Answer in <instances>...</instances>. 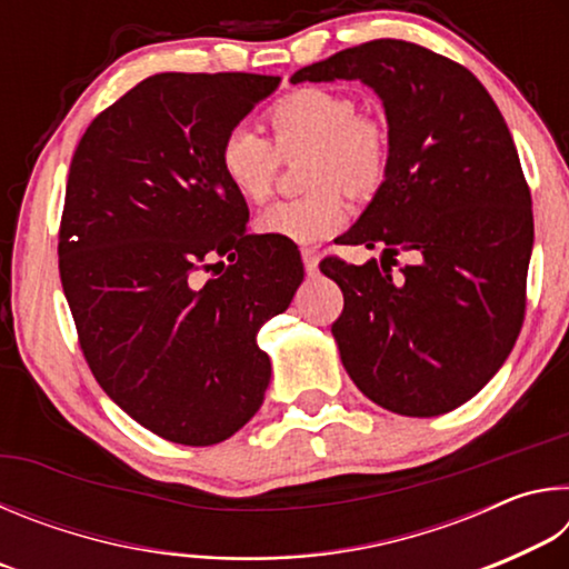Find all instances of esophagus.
Wrapping results in <instances>:
<instances>
[{
	"instance_id": "34e87169",
	"label": "esophagus",
	"mask_w": 569,
	"mask_h": 569,
	"mask_svg": "<svg viewBox=\"0 0 569 569\" xmlns=\"http://www.w3.org/2000/svg\"><path fill=\"white\" fill-rule=\"evenodd\" d=\"M301 258H303V266L308 273H316V268H319V250L316 248H301Z\"/></svg>"
}]
</instances>
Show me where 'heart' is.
Segmentation results:
<instances>
[{
  "label": "heart",
  "mask_w": 569,
  "mask_h": 569,
  "mask_svg": "<svg viewBox=\"0 0 569 569\" xmlns=\"http://www.w3.org/2000/svg\"><path fill=\"white\" fill-rule=\"evenodd\" d=\"M271 140L250 128L226 132L218 166L228 186L250 203H261L276 186L283 158L308 152L303 180L311 190L278 200L256 220L258 233L291 243H316L349 220L343 188L353 196L379 190L391 166V130L379 112L356 110L349 92L296 88L266 110Z\"/></svg>",
  "instance_id": "b5f03b06"
}]
</instances>
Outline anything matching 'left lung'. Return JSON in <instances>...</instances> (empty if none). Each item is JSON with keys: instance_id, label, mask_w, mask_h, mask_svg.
Masks as SVG:
<instances>
[{"instance_id": "left-lung-1", "label": "left lung", "mask_w": 569, "mask_h": 569, "mask_svg": "<svg viewBox=\"0 0 569 569\" xmlns=\"http://www.w3.org/2000/svg\"><path fill=\"white\" fill-rule=\"evenodd\" d=\"M361 80L387 110L391 166L341 246H383L321 271L343 291L331 331L366 397L401 417L461 407L512 351L527 308L532 198L502 112L465 64L403 40H373L291 82ZM418 263L390 276L387 257ZM393 263V261H391Z\"/></svg>"}]
</instances>
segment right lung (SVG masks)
Returning <instances> with one entry per match:
<instances>
[{"mask_svg":"<svg viewBox=\"0 0 569 569\" xmlns=\"http://www.w3.org/2000/svg\"><path fill=\"white\" fill-rule=\"evenodd\" d=\"M278 82L152 74L72 156L57 253L77 341L104 393L176 445H218L261 409L258 331L303 281L296 243L246 233V200L218 166L226 132ZM200 270L217 273L200 284Z\"/></svg>","mask_w":569,"mask_h":569,"instance_id":"obj_1","label":"right lung"}]
</instances>
